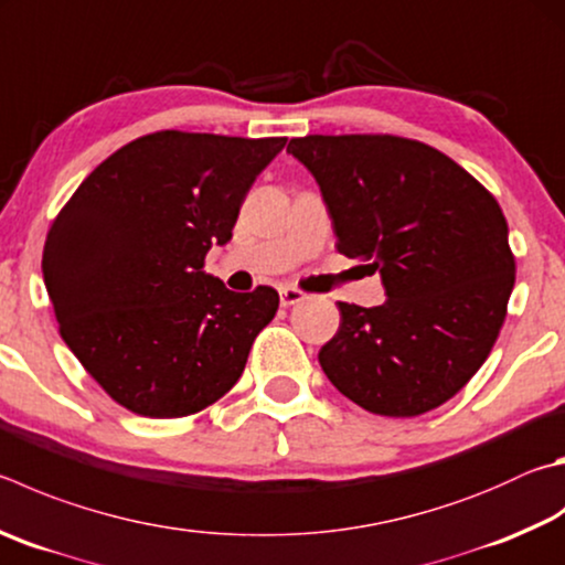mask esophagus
<instances>
[{
    "label": "esophagus",
    "instance_id": "34e87169",
    "mask_svg": "<svg viewBox=\"0 0 565 565\" xmlns=\"http://www.w3.org/2000/svg\"><path fill=\"white\" fill-rule=\"evenodd\" d=\"M279 299H281V306L289 309V306H294V303H301L306 299V294L299 289H291V286H284V289L279 291Z\"/></svg>",
    "mask_w": 565,
    "mask_h": 565
}]
</instances>
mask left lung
<instances>
[{
  "instance_id": "obj_1",
  "label": "left lung",
  "mask_w": 565,
  "mask_h": 565,
  "mask_svg": "<svg viewBox=\"0 0 565 565\" xmlns=\"http://www.w3.org/2000/svg\"><path fill=\"white\" fill-rule=\"evenodd\" d=\"M335 249L371 262L387 299L338 301L318 363L373 415L417 417L465 387L494 348L516 279L509 227L484 184L445 152L399 136H306Z\"/></svg>"
}]
</instances>
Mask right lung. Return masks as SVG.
Segmentation results:
<instances>
[{
  "label": "right lung",
  "instance_id": "right-lung-1",
  "mask_svg": "<svg viewBox=\"0 0 565 565\" xmlns=\"http://www.w3.org/2000/svg\"><path fill=\"white\" fill-rule=\"evenodd\" d=\"M286 138L158 130L113 152L51 222L44 284L58 333L130 413L188 417L230 393L279 309L204 274Z\"/></svg>",
  "mask_w": 565,
  "mask_h": 565
}]
</instances>
